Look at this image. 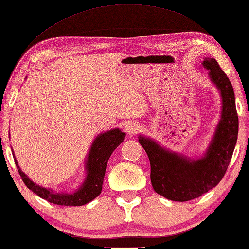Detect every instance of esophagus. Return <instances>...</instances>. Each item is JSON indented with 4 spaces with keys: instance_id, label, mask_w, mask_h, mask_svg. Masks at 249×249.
Instances as JSON below:
<instances>
[{
    "instance_id": "34e87169",
    "label": "esophagus",
    "mask_w": 249,
    "mask_h": 249,
    "mask_svg": "<svg viewBox=\"0 0 249 249\" xmlns=\"http://www.w3.org/2000/svg\"><path fill=\"white\" fill-rule=\"evenodd\" d=\"M140 129V126L136 122H130L127 125L125 126V130L126 133H128L129 135H135L139 132Z\"/></svg>"
}]
</instances>
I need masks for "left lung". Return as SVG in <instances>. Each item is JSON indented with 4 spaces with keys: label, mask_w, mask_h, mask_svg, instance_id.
<instances>
[{
    "label": "left lung",
    "mask_w": 249,
    "mask_h": 249,
    "mask_svg": "<svg viewBox=\"0 0 249 249\" xmlns=\"http://www.w3.org/2000/svg\"><path fill=\"white\" fill-rule=\"evenodd\" d=\"M203 66L222 97V115L213 140L201 159L191 160L161 148L153 140L139 136V143L150 161L155 191L170 200L188 201L200 197L220 183L231 162L238 134V116L231 81L214 58Z\"/></svg>",
    "instance_id": "obj_1"
}]
</instances>
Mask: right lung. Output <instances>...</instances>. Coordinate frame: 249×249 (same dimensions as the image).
<instances>
[{"label":"right lung","instance_id":"1","mask_svg":"<svg viewBox=\"0 0 249 249\" xmlns=\"http://www.w3.org/2000/svg\"><path fill=\"white\" fill-rule=\"evenodd\" d=\"M124 139L125 133H122L119 128L100 134L94 139L91 149L89 151L87 163H86L87 165L86 180L83 186L73 194L54 193L51 189L35 184L24 172H21L16 159L14 160L22 182L30 191L37 194L42 199L60 206H83L100 195L107 161H109L112 152L124 142Z\"/></svg>","mask_w":249,"mask_h":249}]
</instances>
